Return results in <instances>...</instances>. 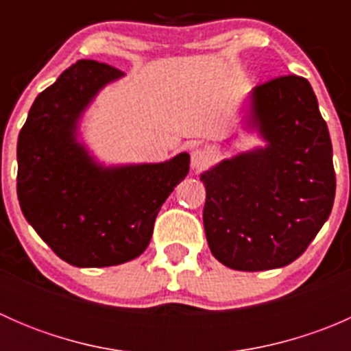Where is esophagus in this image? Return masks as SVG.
I'll list each match as a JSON object with an SVG mask.
<instances>
[{
  "instance_id": "esophagus-1",
  "label": "esophagus",
  "mask_w": 351,
  "mask_h": 351,
  "mask_svg": "<svg viewBox=\"0 0 351 351\" xmlns=\"http://www.w3.org/2000/svg\"><path fill=\"white\" fill-rule=\"evenodd\" d=\"M190 161H192L193 169H204L212 162V154L207 149H204V147H197L190 154Z\"/></svg>"
}]
</instances>
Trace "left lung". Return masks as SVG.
Here are the masks:
<instances>
[{"label": "left lung", "instance_id": "left-lung-1", "mask_svg": "<svg viewBox=\"0 0 351 351\" xmlns=\"http://www.w3.org/2000/svg\"><path fill=\"white\" fill-rule=\"evenodd\" d=\"M250 125L267 146L202 173L204 229L226 267L261 271L292 263L331 214L332 146L306 77L280 76L251 93Z\"/></svg>", "mask_w": 351, "mask_h": 351}]
</instances>
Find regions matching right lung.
<instances>
[{
	"mask_svg": "<svg viewBox=\"0 0 351 351\" xmlns=\"http://www.w3.org/2000/svg\"><path fill=\"white\" fill-rule=\"evenodd\" d=\"M122 74L104 62L77 61L35 98L19 136L16 193L25 219L74 267L139 256L159 208L190 168L186 153L158 165L105 168L77 143L81 113Z\"/></svg>",
	"mask_w": 351,
	"mask_h": 351,
	"instance_id": "obj_1",
	"label": "right lung"
}]
</instances>
